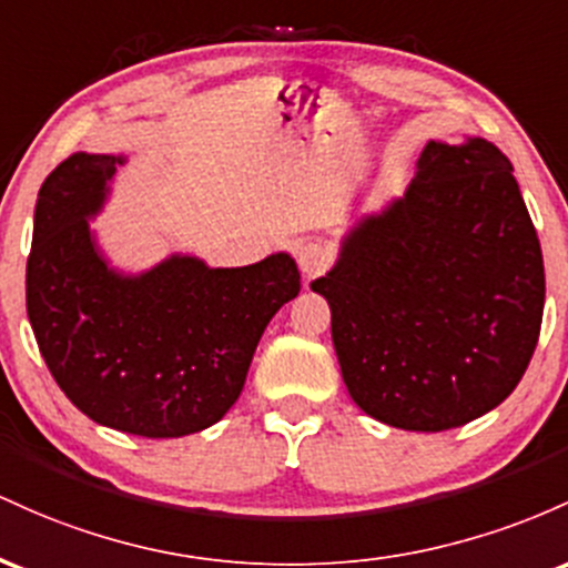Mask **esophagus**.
<instances>
[{
    "instance_id": "obj_1",
    "label": "esophagus",
    "mask_w": 568,
    "mask_h": 568,
    "mask_svg": "<svg viewBox=\"0 0 568 568\" xmlns=\"http://www.w3.org/2000/svg\"><path fill=\"white\" fill-rule=\"evenodd\" d=\"M329 265V250L322 244H305L297 250V267L303 276H318Z\"/></svg>"
}]
</instances>
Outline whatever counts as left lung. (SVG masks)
<instances>
[{"instance_id":"1","label":"left lung","mask_w":568,"mask_h":568,"mask_svg":"<svg viewBox=\"0 0 568 568\" xmlns=\"http://www.w3.org/2000/svg\"><path fill=\"white\" fill-rule=\"evenodd\" d=\"M367 416L445 432L486 416L539 341L545 265L513 163L480 136L429 142L399 199L362 214L311 282Z\"/></svg>"}]
</instances>
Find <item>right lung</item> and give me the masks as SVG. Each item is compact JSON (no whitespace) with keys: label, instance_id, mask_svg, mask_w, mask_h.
Instances as JSON below:
<instances>
[{"label":"right lung","instance_id":"add662e5","mask_svg":"<svg viewBox=\"0 0 568 568\" xmlns=\"http://www.w3.org/2000/svg\"><path fill=\"white\" fill-rule=\"evenodd\" d=\"M129 155L74 152L37 195L27 311L61 392L110 429L184 437L239 399L254 348L301 292L292 254L212 267L174 252L146 271L112 265L91 227Z\"/></svg>","mask_w":568,"mask_h":568}]
</instances>
